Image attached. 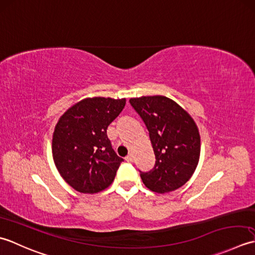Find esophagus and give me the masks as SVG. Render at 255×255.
Segmentation results:
<instances>
[{
  "instance_id": "esophagus-1",
  "label": "esophagus",
  "mask_w": 255,
  "mask_h": 255,
  "mask_svg": "<svg viewBox=\"0 0 255 255\" xmlns=\"http://www.w3.org/2000/svg\"><path fill=\"white\" fill-rule=\"evenodd\" d=\"M126 160H127V162H133V160H134V156H133V154H128V156L126 157Z\"/></svg>"
}]
</instances>
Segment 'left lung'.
Here are the masks:
<instances>
[{
	"instance_id": "1",
	"label": "left lung",
	"mask_w": 255,
	"mask_h": 255,
	"mask_svg": "<svg viewBox=\"0 0 255 255\" xmlns=\"http://www.w3.org/2000/svg\"><path fill=\"white\" fill-rule=\"evenodd\" d=\"M146 126L155 154V166L141 173L143 184L165 194L185 185L195 173L200 156V135L190 114L164 96L129 99Z\"/></svg>"
}]
</instances>
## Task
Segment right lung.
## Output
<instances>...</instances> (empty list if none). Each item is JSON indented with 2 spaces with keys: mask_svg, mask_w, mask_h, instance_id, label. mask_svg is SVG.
Returning a JSON list of instances; mask_svg holds the SVG:
<instances>
[{
  "mask_svg": "<svg viewBox=\"0 0 255 255\" xmlns=\"http://www.w3.org/2000/svg\"><path fill=\"white\" fill-rule=\"evenodd\" d=\"M126 102V99L86 98L57 122L51 144L54 162L66 183L79 193H99L114 180L123 158L113 150L107 128Z\"/></svg>",
  "mask_w": 255,
  "mask_h": 255,
  "instance_id": "obj_1",
  "label": "right lung"
}]
</instances>
